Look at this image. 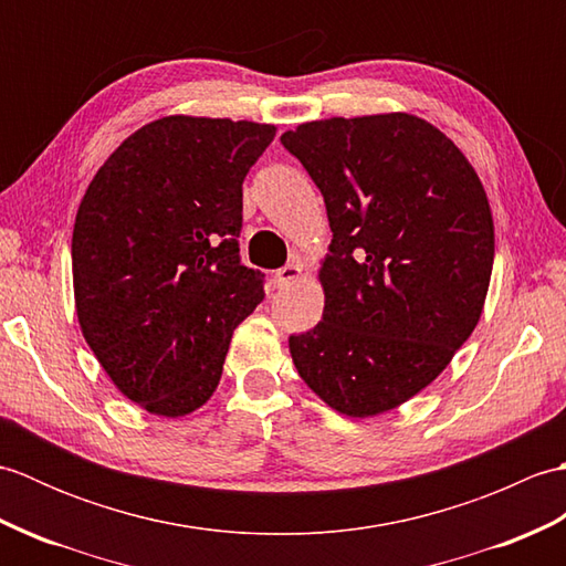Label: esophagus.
<instances>
[{
    "label": "esophagus",
    "mask_w": 566,
    "mask_h": 566,
    "mask_svg": "<svg viewBox=\"0 0 566 566\" xmlns=\"http://www.w3.org/2000/svg\"><path fill=\"white\" fill-rule=\"evenodd\" d=\"M298 276H302V264H284L282 270H276L272 274V284L274 290H286V286H292Z\"/></svg>",
    "instance_id": "1"
}]
</instances>
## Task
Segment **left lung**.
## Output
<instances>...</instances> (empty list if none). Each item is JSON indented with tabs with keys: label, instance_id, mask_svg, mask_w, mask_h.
Returning <instances> with one entry per match:
<instances>
[{
	"label": "left lung",
	"instance_id": "obj_1",
	"mask_svg": "<svg viewBox=\"0 0 566 566\" xmlns=\"http://www.w3.org/2000/svg\"><path fill=\"white\" fill-rule=\"evenodd\" d=\"M282 146L321 189L333 231L323 318L290 338L298 377L343 416L387 413L482 318L494 268L484 185L440 128L406 112L306 122Z\"/></svg>",
	"mask_w": 566,
	"mask_h": 566
}]
</instances>
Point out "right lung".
Returning <instances> with one entry per match:
<instances>
[{"label": "right lung", "instance_id": "obj_1", "mask_svg": "<svg viewBox=\"0 0 566 566\" xmlns=\"http://www.w3.org/2000/svg\"><path fill=\"white\" fill-rule=\"evenodd\" d=\"M276 128L163 116L130 134L84 191L72 286L84 340L114 387L179 418L211 399L262 274L240 264L243 179Z\"/></svg>", "mask_w": 566, "mask_h": 566}]
</instances>
